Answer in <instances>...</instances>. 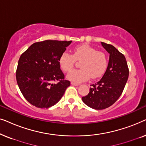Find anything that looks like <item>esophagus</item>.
Returning a JSON list of instances; mask_svg holds the SVG:
<instances>
[{"label": "esophagus", "mask_w": 146, "mask_h": 146, "mask_svg": "<svg viewBox=\"0 0 146 146\" xmlns=\"http://www.w3.org/2000/svg\"><path fill=\"white\" fill-rule=\"evenodd\" d=\"M71 84L73 85V86H78L79 84L78 83H76V82H72Z\"/></svg>", "instance_id": "1"}]
</instances>
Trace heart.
Returning <instances> with one entry per match:
<instances>
[{"label": "heart", "instance_id": "heart-1", "mask_svg": "<svg viewBox=\"0 0 146 146\" xmlns=\"http://www.w3.org/2000/svg\"><path fill=\"white\" fill-rule=\"evenodd\" d=\"M75 60H81V69L74 70L67 76L68 79L74 82L86 81L90 76L93 79L100 77L108 66L106 55L88 45L76 47L72 55L68 52L62 54L59 58L60 66L65 72H70L73 68Z\"/></svg>", "mask_w": 146, "mask_h": 146}]
</instances>
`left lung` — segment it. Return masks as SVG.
Masks as SVG:
<instances>
[{
    "instance_id": "obj_1",
    "label": "left lung",
    "mask_w": 146,
    "mask_h": 146,
    "mask_svg": "<svg viewBox=\"0 0 146 146\" xmlns=\"http://www.w3.org/2000/svg\"><path fill=\"white\" fill-rule=\"evenodd\" d=\"M110 54L109 62L102 79L90 88V92L82 98L83 102L95 110H103L113 104L124 89L129 69L124 55L113 46L101 42Z\"/></svg>"
}]
</instances>
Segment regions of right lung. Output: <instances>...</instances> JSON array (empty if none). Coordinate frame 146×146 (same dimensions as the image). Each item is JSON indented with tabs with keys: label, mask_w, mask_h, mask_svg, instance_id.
I'll list each match as a JSON object with an SVG mask.
<instances>
[{
	"label": "right lung",
	"mask_w": 146,
	"mask_h": 146,
	"mask_svg": "<svg viewBox=\"0 0 146 146\" xmlns=\"http://www.w3.org/2000/svg\"><path fill=\"white\" fill-rule=\"evenodd\" d=\"M71 42L46 40L33 44L22 54L16 78L20 90L32 105L39 108L52 107L70 85L64 79L59 58Z\"/></svg>",
	"instance_id": "right-lung-1"
}]
</instances>
